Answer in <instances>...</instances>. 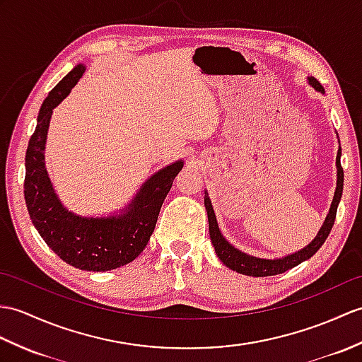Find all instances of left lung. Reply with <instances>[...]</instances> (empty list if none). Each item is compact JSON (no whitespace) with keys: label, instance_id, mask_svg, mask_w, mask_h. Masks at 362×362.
<instances>
[{"label":"left lung","instance_id":"1","mask_svg":"<svg viewBox=\"0 0 362 362\" xmlns=\"http://www.w3.org/2000/svg\"><path fill=\"white\" fill-rule=\"evenodd\" d=\"M310 85H312L316 90L322 92L325 94V90L322 88L321 83H319L316 78H308ZM336 166H338V185H336V191H334V197L332 202L330 211L329 216L322 225L321 231L317 233V236L315 238V240L312 243L298 251L295 255H290L287 257L282 259H259V257H253L250 255L242 253V251L234 248L231 243L226 242L222 236V233L219 231V226H217V221H216V214L214 209L211 205V200H209L208 194L205 192V208L208 213V222H209V238H211V242L216 250V255L219 256V259L222 262L231 268V270L247 274V276H255V277H265V276H274V274H281L285 273L290 268L299 265L300 262H304L308 257H312L316 251L322 247V243L325 242V239L329 238V234L333 228V223L336 219V211H338V205L339 200L342 196V187H344V170L341 166V149L338 151V157H336Z\"/></svg>","mask_w":362,"mask_h":362}]
</instances>
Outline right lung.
<instances>
[{"mask_svg": "<svg viewBox=\"0 0 362 362\" xmlns=\"http://www.w3.org/2000/svg\"><path fill=\"white\" fill-rule=\"evenodd\" d=\"M85 69L83 64L75 66L41 105L37 128L26 151L24 199L32 223L55 255L80 270L107 272L132 262L146 247L183 162L163 168L145 182L124 214L81 217L67 211L50 185L43 151L52 109L77 85Z\"/></svg>", "mask_w": 362, "mask_h": 362, "instance_id": "1", "label": "right lung"}]
</instances>
